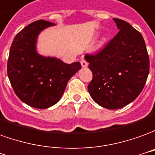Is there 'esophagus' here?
<instances>
[{
    "instance_id": "obj_1",
    "label": "esophagus",
    "mask_w": 155,
    "mask_h": 155,
    "mask_svg": "<svg viewBox=\"0 0 155 155\" xmlns=\"http://www.w3.org/2000/svg\"><path fill=\"white\" fill-rule=\"evenodd\" d=\"M81 65L83 68H87V62L85 59H82L81 60Z\"/></svg>"
}]
</instances>
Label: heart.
Instances as JSON below:
<instances>
[{"label":"heart","mask_w":155,"mask_h":155,"mask_svg":"<svg viewBox=\"0 0 155 155\" xmlns=\"http://www.w3.org/2000/svg\"><path fill=\"white\" fill-rule=\"evenodd\" d=\"M104 41H102V43H104Z\"/></svg>","instance_id":"1"}]
</instances>
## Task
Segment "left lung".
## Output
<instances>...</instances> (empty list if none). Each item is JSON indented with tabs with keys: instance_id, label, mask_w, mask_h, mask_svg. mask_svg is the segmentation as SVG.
Instances as JSON below:
<instances>
[{
	"instance_id": "left-lung-1",
	"label": "left lung",
	"mask_w": 155,
	"mask_h": 155,
	"mask_svg": "<svg viewBox=\"0 0 155 155\" xmlns=\"http://www.w3.org/2000/svg\"><path fill=\"white\" fill-rule=\"evenodd\" d=\"M117 35L96 54L85 59L93 72L87 89L94 102L107 109H118L142 92L150 72L145 42L139 31L124 20L114 18Z\"/></svg>"
}]
</instances>
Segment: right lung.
Wrapping results in <instances>:
<instances>
[{
  "label": "right lung",
  "instance_id": "obj_1",
  "mask_svg": "<svg viewBox=\"0 0 155 155\" xmlns=\"http://www.w3.org/2000/svg\"><path fill=\"white\" fill-rule=\"evenodd\" d=\"M54 25L38 20L24 27L13 40L7 62V75L16 96L40 109L57 104L69 79L82 68L78 62L67 64L58 58L38 54V35Z\"/></svg>",
  "mask_w": 155,
  "mask_h": 155
}]
</instances>
